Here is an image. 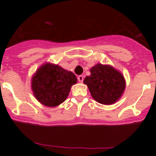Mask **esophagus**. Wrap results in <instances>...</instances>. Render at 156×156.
I'll list each match as a JSON object with an SVG mask.
<instances>
[{"label":"esophagus","mask_w":156,"mask_h":156,"mask_svg":"<svg viewBox=\"0 0 156 156\" xmlns=\"http://www.w3.org/2000/svg\"><path fill=\"white\" fill-rule=\"evenodd\" d=\"M77 79H78V80H79V82L82 83L83 81V76L82 75H80L77 76Z\"/></svg>","instance_id":"esophagus-1"}]
</instances>
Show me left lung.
I'll list each match as a JSON object with an SVG mask.
<instances>
[{
    "instance_id": "obj_1",
    "label": "left lung",
    "mask_w": 156,
    "mask_h": 156,
    "mask_svg": "<svg viewBox=\"0 0 156 156\" xmlns=\"http://www.w3.org/2000/svg\"><path fill=\"white\" fill-rule=\"evenodd\" d=\"M92 98L103 105L116 102L125 90L126 81L123 75L112 66L97 64L90 69V76L85 77Z\"/></svg>"
}]
</instances>
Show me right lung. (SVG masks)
Wrapping results in <instances>:
<instances>
[{
  "label": "right lung",
  "instance_id": "right-lung-1",
  "mask_svg": "<svg viewBox=\"0 0 156 156\" xmlns=\"http://www.w3.org/2000/svg\"><path fill=\"white\" fill-rule=\"evenodd\" d=\"M75 74L61 66L45 63L32 78V90L37 100L48 107H55L65 101L71 87L76 83Z\"/></svg>",
  "mask_w": 156,
  "mask_h": 156
}]
</instances>
